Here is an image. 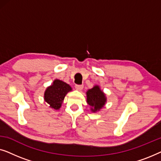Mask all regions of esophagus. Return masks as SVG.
<instances>
[{
	"instance_id": "34e87169",
	"label": "esophagus",
	"mask_w": 161,
	"mask_h": 161,
	"mask_svg": "<svg viewBox=\"0 0 161 161\" xmlns=\"http://www.w3.org/2000/svg\"><path fill=\"white\" fill-rule=\"evenodd\" d=\"M75 89L78 90V91H81L83 89V85H75Z\"/></svg>"
}]
</instances>
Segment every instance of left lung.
<instances>
[{
  "label": "left lung",
  "instance_id": "1",
  "mask_svg": "<svg viewBox=\"0 0 161 161\" xmlns=\"http://www.w3.org/2000/svg\"><path fill=\"white\" fill-rule=\"evenodd\" d=\"M86 94V102L90 106V111L92 112L96 113L104 108L107 102V97L103 91L101 90L100 86H94V87L88 90Z\"/></svg>",
  "mask_w": 161,
  "mask_h": 161
}]
</instances>
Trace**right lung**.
Returning <instances> with one entry per match:
<instances>
[{"label":"right lung","mask_w":161,"mask_h":161,"mask_svg":"<svg viewBox=\"0 0 161 161\" xmlns=\"http://www.w3.org/2000/svg\"><path fill=\"white\" fill-rule=\"evenodd\" d=\"M72 89V87L68 83L56 79L45 91L44 100L49 105L50 108L54 110H59L65 96Z\"/></svg>","instance_id":"1"}]
</instances>
